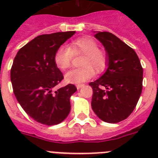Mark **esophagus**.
<instances>
[{"mask_svg":"<svg viewBox=\"0 0 158 158\" xmlns=\"http://www.w3.org/2000/svg\"><path fill=\"white\" fill-rule=\"evenodd\" d=\"M84 85H85L84 84H78V85H77V89H80L81 88L83 87Z\"/></svg>","mask_w":158,"mask_h":158,"instance_id":"1","label":"esophagus"}]
</instances>
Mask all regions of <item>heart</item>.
I'll return each mask as SVG.
<instances>
[{
    "mask_svg": "<svg viewBox=\"0 0 158 158\" xmlns=\"http://www.w3.org/2000/svg\"><path fill=\"white\" fill-rule=\"evenodd\" d=\"M81 67L67 73L65 81L73 84H80L89 80L96 73L104 72L108 64V55L99 47L98 43L88 36L78 38L69 43V47H60L54 55V62L61 70L69 69L72 63L73 55H80Z\"/></svg>",
    "mask_w": 158,
    "mask_h": 158,
    "instance_id": "obj_1",
    "label": "heart"
}]
</instances>
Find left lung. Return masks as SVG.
<instances>
[{"label": "left lung", "instance_id": "1", "mask_svg": "<svg viewBox=\"0 0 158 158\" xmlns=\"http://www.w3.org/2000/svg\"><path fill=\"white\" fill-rule=\"evenodd\" d=\"M95 37L105 47L108 68L98 80L89 83L93 90L92 108L101 120L116 123L126 119L138 104L143 69L135 51L115 35L99 31Z\"/></svg>", "mask_w": 158, "mask_h": 158}]
</instances>
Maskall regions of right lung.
<instances>
[{"mask_svg": "<svg viewBox=\"0 0 158 158\" xmlns=\"http://www.w3.org/2000/svg\"><path fill=\"white\" fill-rule=\"evenodd\" d=\"M74 31L35 37L16 54L10 71L12 89L25 112L47 126L62 123L70 111V96L77 91L69 84L55 90L64 78L54 62L58 47Z\"/></svg>", "mask_w": 158, "mask_h": 158, "instance_id": "add662e5", "label": "right lung"}]
</instances>
